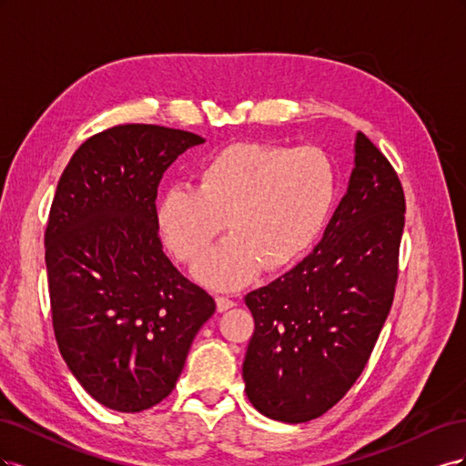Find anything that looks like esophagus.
<instances>
[{
  "label": "esophagus",
  "instance_id": "34e87169",
  "mask_svg": "<svg viewBox=\"0 0 466 466\" xmlns=\"http://www.w3.org/2000/svg\"><path fill=\"white\" fill-rule=\"evenodd\" d=\"M216 305H218V311L223 313V311H228V309H233V307H235V301L229 299V298H225V295H218V298H216Z\"/></svg>",
  "mask_w": 466,
  "mask_h": 466
}]
</instances>
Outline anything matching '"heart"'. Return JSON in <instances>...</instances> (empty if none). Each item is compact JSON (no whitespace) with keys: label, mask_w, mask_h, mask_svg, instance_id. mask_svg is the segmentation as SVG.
Listing matches in <instances>:
<instances>
[{"label":"heart","mask_w":466,"mask_h":466,"mask_svg":"<svg viewBox=\"0 0 466 466\" xmlns=\"http://www.w3.org/2000/svg\"><path fill=\"white\" fill-rule=\"evenodd\" d=\"M336 198V168L317 147L243 142L223 147L196 173V187H173L157 204V228L173 255L198 264L223 233H233L196 276L218 289L241 288L262 268L278 272L313 245Z\"/></svg>","instance_id":"1"}]
</instances>
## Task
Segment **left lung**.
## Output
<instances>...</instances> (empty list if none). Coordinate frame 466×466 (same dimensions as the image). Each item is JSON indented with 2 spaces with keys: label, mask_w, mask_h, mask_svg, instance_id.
<instances>
[{
  "label": "left lung",
  "mask_w": 466,
  "mask_h": 466,
  "mask_svg": "<svg viewBox=\"0 0 466 466\" xmlns=\"http://www.w3.org/2000/svg\"><path fill=\"white\" fill-rule=\"evenodd\" d=\"M404 211L397 171L360 132L348 192L320 243L245 298L255 332L243 379L260 414L301 424L354 387L394 299Z\"/></svg>",
  "instance_id": "8db88e82"
}]
</instances>
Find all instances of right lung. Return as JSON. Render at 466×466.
Listing matches in <instances>:
<instances>
[{"label":"right lung","mask_w":466,"mask_h":466,"mask_svg":"<svg viewBox=\"0 0 466 466\" xmlns=\"http://www.w3.org/2000/svg\"><path fill=\"white\" fill-rule=\"evenodd\" d=\"M192 132L118 124L69 159L45 233L52 327L69 371L118 412L173 392L216 301L165 257L157 187Z\"/></svg>","instance_id":"add662e5"}]
</instances>
